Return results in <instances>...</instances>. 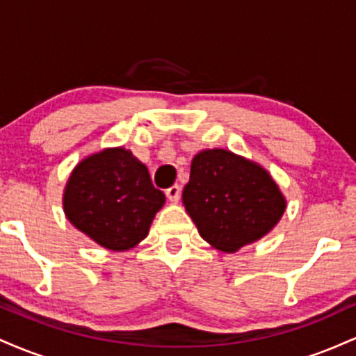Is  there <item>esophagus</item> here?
Instances as JSON below:
<instances>
[{"mask_svg":"<svg viewBox=\"0 0 356 356\" xmlns=\"http://www.w3.org/2000/svg\"><path fill=\"white\" fill-rule=\"evenodd\" d=\"M165 195L170 202H179V199H181V187L179 186L169 187V189L165 191Z\"/></svg>","mask_w":356,"mask_h":356,"instance_id":"obj_1","label":"esophagus"}]
</instances>
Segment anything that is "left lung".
I'll return each instance as SVG.
<instances>
[{
	"label": "left lung",
	"mask_w": 356,
	"mask_h": 356,
	"mask_svg": "<svg viewBox=\"0 0 356 356\" xmlns=\"http://www.w3.org/2000/svg\"><path fill=\"white\" fill-rule=\"evenodd\" d=\"M182 202L201 238L222 252H236L264 238L286 211V199L271 174L226 149L194 155Z\"/></svg>",
	"instance_id": "8db88e82"
}]
</instances>
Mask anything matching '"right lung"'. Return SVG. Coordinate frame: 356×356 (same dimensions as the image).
<instances>
[{"label": "right lung", "mask_w": 356, "mask_h": 356, "mask_svg": "<svg viewBox=\"0 0 356 356\" xmlns=\"http://www.w3.org/2000/svg\"><path fill=\"white\" fill-rule=\"evenodd\" d=\"M165 204L147 167L124 147H108L72 170L63 211L72 226L113 252L136 248Z\"/></svg>", "instance_id": "add662e5"}]
</instances>
